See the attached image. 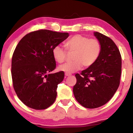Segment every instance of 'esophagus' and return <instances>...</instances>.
Returning a JSON list of instances; mask_svg holds the SVG:
<instances>
[{"label":"esophagus","instance_id":"obj_1","mask_svg":"<svg viewBox=\"0 0 133 133\" xmlns=\"http://www.w3.org/2000/svg\"><path fill=\"white\" fill-rule=\"evenodd\" d=\"M65 76H66V77H68V76H71V74H68V73H65Z\"/></svg>","mask_w":133,"mask_h":133}]
</instances>
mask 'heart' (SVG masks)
Here are the masks:
<instances>
[{"label":"heart","instance_id":"b5f03b06","mask_svg":"<svg viewBox=\"0 0 133 133\" xmlns=\"http://www.w3.org/2000/svg\"><path fill=\"white\" fill-rule=\"evenodd\" d=\"M65 46L69 52H74L73 62L65 63L58 67V70L65 73H72L81 70L83 65L90 67L96 62L101 52L102 46L96 39H88L81 34H76L70 38ZM66 50L61 45H57L52 50V56L58 63H62L66 59Z\"/></svg>","mask_w":133,"mask_h":133}]
</instances>
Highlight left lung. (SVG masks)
I'll list each match as a JSON object with an SVG mask.
<instances>
[{
  "label": "left lung",
  "instance_id": "left-lung-1",
  "mask_svg": "<svg viewBox=\"0 0 133 133\" xmlns=\"http://www.w3.org/2000/svg\"><path fill=\"white\" fill-rule=\"evenodd\" d=\"M94 35L101 44L102 50L95 63L81 74H76L73 87L76 101L87 108H96L111 99L120 84L122 58L115 43L98 32Z\"/></svg>",
  "mask_w": 133,
  "mask_h": 133
}]
</instances>
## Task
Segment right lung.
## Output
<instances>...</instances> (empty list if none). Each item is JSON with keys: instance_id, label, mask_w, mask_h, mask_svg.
I'll list each match as a JSON object with an SVG mask.
<instances>
[{"instance_id": "obj_1", "label": "right lung", "mask_w": 133, "mask_h": 133, "mask_svg": "<svg viewBox=\"0 0 133 133\" xmlns=\"http://www.w3.org/2000/svg\"><path fill=\"white\" fill-rule=\"evenodd\" d=\"M68 36V32L41 30L27 34L17 44L12 57V83L27 107L44 110L55 101L64 72L48 74L56 68L52 50Z\"/></svg>"}]
</instances>
